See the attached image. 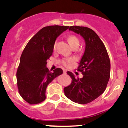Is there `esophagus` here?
I'll return each instance as SVG.
<instances>
[{
    "mask_svg": "<svg viewBox=\"0 0 128 128\" xmlns=\"http://www.w3.org/2000/svg\"><path fill=\"white\" fill-rule=\"evenodd\" d=\"M66 72H67V70H66V69H63V73H64V74H66Z\"/></svg>",
    "mask_w": 128,
    "mask_h": 128,
    "instance_id": "34e87169",
    "label": "esophagus"
}]
</instances>
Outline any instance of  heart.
I'll return each instance as SVG.
<instances>
[{
  "label": "heart",
  "mask_w": 128,
  "mask_h": 128,
  "mask_svg": "<svg viewBox=\"0 0 128 128\" xmlns=\"http://www.w3.org/2000/svg\"><path fill=\"white\" fill-rule=\"evenodd\" d=\"M68 41L72 47H73L76 45H79V40H78V38L76 36H74V35H70V36H68ZM56 44L57 42L56 41L54 44V50H55ZM61 62H62V64L64 66H68L73 62V59L72 58H65L62 59Z\"/></svg>",
  "instance_id": "1"
}]
</instances>
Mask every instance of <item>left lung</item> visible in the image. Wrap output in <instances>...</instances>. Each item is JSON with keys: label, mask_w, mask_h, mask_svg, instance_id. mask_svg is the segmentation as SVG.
Segmentation results:
<instances>
[{"label": "left lung", "mask_w": 128, "mask_h": 128, "mask_svg": "<svg viewBox=\"0 0 128 128\" xmlns=\"http://www.w3.org/2000/svg\"><path fill=\"white\" fill-rule=\"evenodd\" d=\"M69 30L83 36L86 48L77 69L82 72L83 78H76L67 72L72 83L64 87V93L73 102L88 104L106 90L110 77V58L104 43L92 30L80 26H70Z\"/></svg>", "instance_id": "obj_1"}]
</instances>
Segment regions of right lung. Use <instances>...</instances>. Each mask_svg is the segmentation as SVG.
<instances>
[{
	"mask_svg": "<svg viewBox=\"0 0 128 128\" xmlns=\"http://www.w3.org/2000/svg\"><path fill=\"white\" fill-rule=\"evenodd\" d=\"M69 26H50L42 28L30 40L20 57L17 70L19 94L30 104H37L46 98L47 86L63 73L60 68L50 72L46 60L53 52L54 44Z\"/></svg>",
	"mask_w": 128,
	"mask_h": 128,
	"instance_id": "add662e5",
	"label": "right lung"
}]
</instances>
